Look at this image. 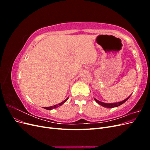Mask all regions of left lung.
<instances>
[{
  "mask_svg": "<svg viewBox=\"0 0 150 150\" xmlns=\"http://www.w3.org/2000/svg\"><path fill=\"white\" fill-rule=\"evenodd\" d=\"M131 95L129 96H128L126 99H125V100L122 101H120V102H117V103H103L101 102L100 101L98 100V99L94 98V99L95 100L98 104H99V105H101L104 108H115V107H117V106H120L121 104H123L124 103H125L128 99L129 98V97L131 96Z\"/></svg>",
  "mask_w": 150,
  "mask_h": 150,
  "instance_id": "8db88e82",
  "label": "left lung"
}]
</instances>
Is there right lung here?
I'll list each match as a JSON object with an SVG mask.
<instances>
[{"label": "right lung", "mask_w": 150, "mask_h": 150, "mask_svg": "<svg viewBox=\"0 0 150 150\" xmlns=\"http://www.w3.org/2000/svg\"><path fill=\"white\" fill-rule=\"evenodd\" d=\"M68 98H67L65 99V100H64V101H63L62 102L60 103L59 104H55V105H54V106H49V107H44V108H43L46 109V110H52V109L56 108H57V107H59V106H61V105H62L63 104H64L65 102H66V101H67Z\"/></svg>", "instance_id": "add662e5"}]
</instances>
